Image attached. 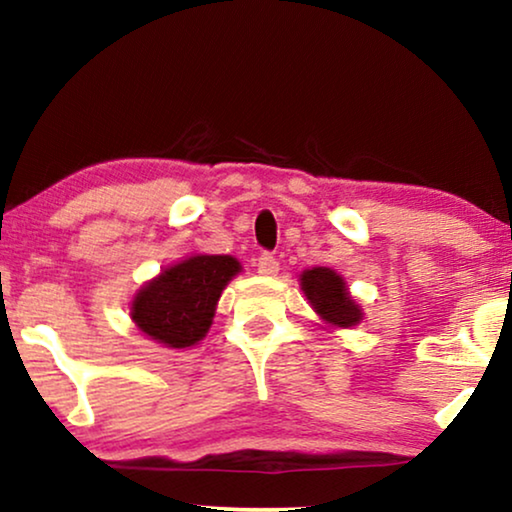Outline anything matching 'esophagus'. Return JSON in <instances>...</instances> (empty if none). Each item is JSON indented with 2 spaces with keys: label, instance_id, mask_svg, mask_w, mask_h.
Returning <instances> with one entry per match:
<instances>
[{
  "label": "esophagus",
  "instance_id": "obj_1",
  "mask_svg": "<svg viewBox=\"0 0 512 512\" xmlns=\"http://www.w3.org/2000/svg\"><path fill=\"white\" fill-rule=\"evenodd\" d=\"M257 274L262 276H276L278 274V262L274 255L264 252L262 257H257Z\"/></svg>",
  "mask_w": 512,
  "mask_h": 512
}]
</instances>
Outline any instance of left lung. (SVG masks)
Listing matches in <instances>:
<instances>
[{
    "mask_svg": "<svg viewBox=\"0 0 512 512\" xmlns=\"http://www.w3.org/2000/svg\"><path fill=\"white\" fill-rule=\"evenodd\" d=\"M299 288H302L304 297L309 299L311 309L318 313L320 320H323L327 327L349 330V327L363 323V309H360V304L351 297L344 276L337 274L335 269H304L302 274H299Z\"/></svg>",
    "mask_w": 512,
    "mask_h": 512,
    "instance_id": "8db88e82",
    "label": "left lung"
}]
</instances>
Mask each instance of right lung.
<instances>
[{
	"label": "right lung",
	"mask_w": 512,
	"mask_h": 512,
	"mask_svg": "<svg viewBox=\"0 0 512 512\" xmlns=\"http://www.w3.org/2000/svg\"><path fill=\"white\" fill-rule=\"evenodd\" d=\"M243 271L231 255H189L147 281L131 299V320L166 349H189L208 335L217 302Z\"/></svg>",
	"instance_id": "add662e5"
}]
</instances>
